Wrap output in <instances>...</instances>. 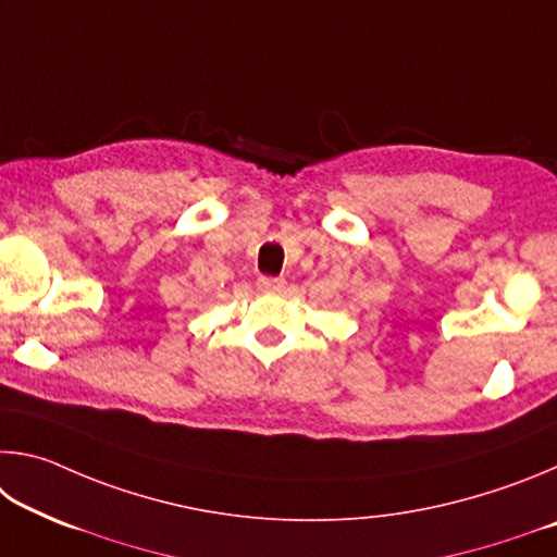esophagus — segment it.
Masks as SVG:
<instances>
[{
    "instance_id": "1",
    "label": "esophagus",
    "mask_w": 557,
    "mask_h": 557,
    "mask_svg": "<svg viewBox=\"0 0 557 557\" xmlns=\"http://www.w3.org/2000/svg\"><path fill=\"white\" fill-rule=\"evenodd\" d=\"M285 287H287V282L282 277H260L258 280V289L268 292V295H280Z\"/></svg>"
}]
</instances>
